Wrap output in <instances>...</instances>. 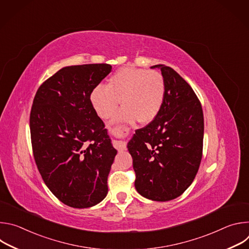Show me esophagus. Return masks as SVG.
Instances as JSON below:
<instances>
[{
  "mask_svg": "<svg viewBox=\"0 0 249 249\" xmlns=\"http://www.w3.org/2000/svg\"><path fill=\"white\" fill-rule=\"evenodd\" d=\"M110 134L114 135L115 134V130H110ZM114 147L119 151V152H123L126 151L127 147H126V143L123 141H115L114 142Z\"/></svg>",
  "mask_w": 249,
  "mask_h": 249,
  "instance_id": "1",
  "label": "esophagus"
}]
</instances>
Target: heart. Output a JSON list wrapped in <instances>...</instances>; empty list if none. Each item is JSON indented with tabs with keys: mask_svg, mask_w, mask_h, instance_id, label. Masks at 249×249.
<instances>
[{
	"mask_svg": "<svg viewBox=\"0 0 249 249\" xmlns=\"http://www.w3.org/2000/svg\"><path fill=\"white\" fill-rule=\"evenodd\" d=\"M164 95L165 82L160 73L124 67L108 79L107 86H96L89 100L102 119L112 116L121 100L123 106L115 115V121L131 123L138 119L140 123L147 124L160 111Z\"/></svg>",
	"mask_w": 249,
	"mask_h": 249,
	"instance_id": "heart-1",
	"label": "heart"
}]
</instances>
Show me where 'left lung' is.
Instances as JSON below:
<instances>
[{
	"mask_svg": "<svg viewBox=\"0 0 249 249\" xmlns=\"http://www.w3.org/2000/svg\"><path fill=\"white\" fill-rule=\"evenodd\" d=\"M159 68L165 82L160 111L128 143L136 173L135 188L159 202L180 196L193 182L202 159L204 116L192 88L165 65Z\"/></svg>",
	"mask_w": 249,
	"mask_h": 249,
	"instance_id": "left-lung-1",
	"label": "left lung"
}]
</instances>
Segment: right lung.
Segmentation results:
<instances>
[{
	"label": "right lung",
	"mask_w": 249,
	"mask_h": 249,
	"mask_svg": "<svg viewBox=\"0 0 249 249\" xmlns=\"http://www.w3.org/2000/svg\"><path fill=\"white\" fill-rule=\"evenodd\" d=\"M111 69L108 64L64 67L33 99L29 126L35 162L49 190L70 207H92L108 192L117 151L89 95Z\"/></svg>",
	"instance_id": "add662e5"
}]
</instances>
